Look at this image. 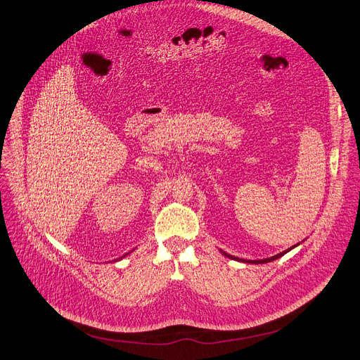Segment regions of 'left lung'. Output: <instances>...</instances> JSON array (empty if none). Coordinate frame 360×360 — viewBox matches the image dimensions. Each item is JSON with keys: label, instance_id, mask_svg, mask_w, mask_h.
<instances>
[{"label": "left lung", "instance_id": "left-lung-1", "mask_svg": "<svg viewBox=\"0 0 360 360\" xmlns=\"http://www.w3.org/2000/svg\"><path fill=\"white\" fill-rule=\"evenodd\" d=\"M297 245V244H296ZM296 245H292V247H290V248H287L285 251H283V252H280V254H277V255H273V257H270V258H266V259H257V261H252V259H247V263H252V264H264V263H270V261H274V259H277V258H280V257H283L285 252H288L290 250H292L294 247ZM225 257H228V258H233V259H238V261H245V259H240V258H236V257H233V255H230V254H226V252H222Z\"/></svg>", "mask_w": 360, "mask_h": 360}]
</instances>
